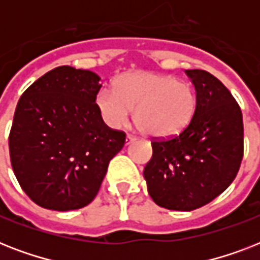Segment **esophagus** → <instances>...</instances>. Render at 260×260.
<instances>
[{"label":"esophagus","mask_w":260,"mask_h":260,"mask_svg":"<svg viewBox=\"0 0 260 260\" xmlns=\"http://www.w3.org/2000/svg\"><path fill=\"white\" fill-rule=\"evenodd\" d=\"M134 142H136V138H135V136H131V135H126V138H125L126 146H129L131 143H134Z\"/></svg>","instance_id":"34e87169"}]
</instances>
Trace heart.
Returning a JSON list of instances; mask_svg holds the SVG:
<instances>
[{
  "mask_svg": "<svg viewBox=\"0 0 260 260\" xmlns=\"http://www.w3.org/2000/svg\"><path fill=\"white\" fill-rule=\"evenodd\" d=\"M94 104L104 121L120 128L135 110L139 126L152 138L181 134L193 120L197 93L189 82L174 75L135 71L118 77L114 87H101Z\"/></svg>",
  "mask_w": 260,
  "mask_h": 260,
  "instance_id": "1",
  "label": "heart"
}]
</instances>
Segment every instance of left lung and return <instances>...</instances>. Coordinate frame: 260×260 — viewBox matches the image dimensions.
Segmentation results:
<instances>
[{
    "mask_svg": "<svg viewBox=\"0 0 260 260\" xmlns=\"http://www.w3.org/2000/svg\"><path fill=\"white\" fill-rule=\"evenodd\" d=\"M197 91L193 120L181 134L152 142L144 179L156 205L194 210L220 196L243 159V116L231 91L214 75L186 70Z\"/></svg>",
    "mask_w": 260,
    "mask_h": 260,
    "instance_id": "1",
    "label": "left lung"
}]
</instances>
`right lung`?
Returning <instances> with one entry per match:
<instances>
[{"mask_svg": "<svg viewBox=\"0 0 260 260\" xmlns=\"http://www.w3.org/2000/svg\"><path fill=\"white\" fill-rule=\"evenodd\" d=\"M95 73L56 67L18 100L9 135L10 162L28 197L51 210L93 201L125 134L110 129L94 104Z\"/></svg>", "mask_w": 260, "mask_h": 260, "instance_id": "add662e5", "label": "right lung"}]
</instances>
